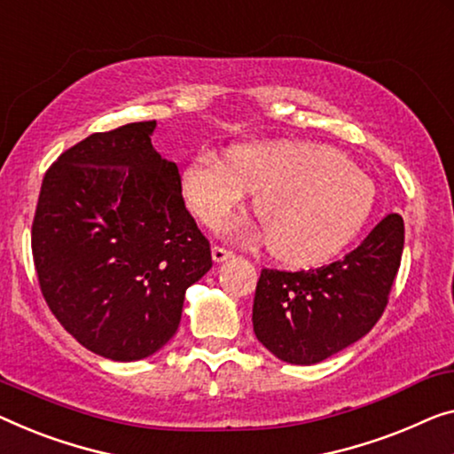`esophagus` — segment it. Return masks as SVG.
<instances>
[{"label": "esophagus", "instance_id": "34e87169", "mask_svg": "<svg viewBox=\"0 0 454 454\" xmlns=\"http://www.w3.org/2000/svg\"><path fill=\"white\" fill-rule=\"evenodd\" d=\"M232 256H234L232 250H226V248H222V247H212V259H214V262H224L228 259H232Z\"/></svg>", "mask_w": 454, "mask_h": 454}]
</instances>
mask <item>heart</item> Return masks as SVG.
Wrapping results in <instances>:
<instances>
[{"label":"heart","instance_id":"1","mask_svg":"<svg viewBox=\"0 0 454 454\" xmlns=\"http://www.w3.org/2000/svg\"><path fill=\"white\" fill-rule=\"evenodd\" d=\"M200 154L181 171V193L195 218L215 226L254 195V214L275 259L309 267L333 259L367 224L373 181L334 148L279 140Z\"/></svg>","mask_w":454,"mask_h":454}]
</instances>
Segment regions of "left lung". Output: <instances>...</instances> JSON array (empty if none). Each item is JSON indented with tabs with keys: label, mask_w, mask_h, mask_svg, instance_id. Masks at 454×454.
Listing matches in <instances>:
<instances>
[{
	"label": "left lung",
	"mask_w": 454,
	"mask_h": 454,
	"mask_svg": "<svg viewBox=\"0 0 454 454\" xmlns=\"http://www.w3.org/2000/svg\"><path fill=\"white\" fill-rule=\"evenodd\" d=\"M402 250L403 220L389 214L342 261L262 269L253 303L259 342L283 363L316 364L361 340L387 306Z\"/></svg>",
	"instance_id": "obj_1"
}]
</instances>
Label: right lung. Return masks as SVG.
<instances>
[{
    "label": "right lung",
    "mask_w": 454,
    "mask_h": 454,
    "mask_svg": "<svg viewBox=\"0 0 454 454\" xmlns=\"http://www.w3.org/2000/svg\"><path fill=\"white\" fill-rule=\"evenodd\" d=\"M157 120L96 132L46 171L32 254L51 312L79 344L120 363L177 333L189 286L212 269L179 168L154 151Z\"/></svg>",
    "instance_id": "1"
}]
</instances>
